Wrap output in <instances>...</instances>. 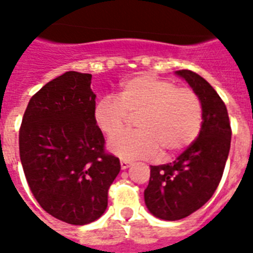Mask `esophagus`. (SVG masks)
Returning <instances> with one entry per match:
<instances>
[{
  "instance_id": "obj_1",
  "label": "esophagus",
  "mask_w": 253,
  "mask_h": 253,
  "mask_svg": "<svg viewBox=\"0 0 253 253\" xmlns=\"http://www.w3.org/2000/svg\"><path fill=\"white\" fill-rule=\"evenodd\" d=\"M130 166L131 162H128V160H121V168L122 169H127Z\"/></svg>"
}]
</instances>
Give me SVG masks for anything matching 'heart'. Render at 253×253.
<instances>
[{"label": "heart", "instance_id": "1", "mask_svg": "<svg viewBox=\"0 0 253 253\" xmlns=\"http://www.w3.org/2000/svg\"><path fill=\"white\" fill-rule=\"evenodd\" d=\"M134 114L136 130L109 142V150L126 160L155 158L160 150L164 156L185 150L200 135L204 109L190 87L142 73L123 81L118 97H103L93 110L94 123L106 136L119 132Z\"/></svg>", "mask_w": 253, "mask_h": 253}]
</instances>
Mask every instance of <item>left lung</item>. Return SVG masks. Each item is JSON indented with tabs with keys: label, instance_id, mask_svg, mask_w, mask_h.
Listing matches in <instances>:
<instances>
[{
	"label": "left lung",
	"instance_id": "1",
	"mask_svg": "<svg viewBox=\"0 0 253 253\" xmlns=\"http://www.w3.org/2000/svg\"><path fill=\"white\" fill-rule=\"evenodd\" d=\"M202 102L204 119L198 138L173 163L151 166L144 201L155 216L178 220L202 208L218 188L231 144L227 107L204 77L177 71Z\"/></svg>",
	"mask_w": 253,
	"mask_h": 253
}]
</instances>
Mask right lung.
<instances>
[{"label": "right lung", "mask_w": 253, "mask_h": 253, "mask_svg": "<svg viewBox=\"0 0 253 253\" xmlns=\"http://www.w3.org/2000/svg\"><path fill=\"white\" fill-rule=\"evenodd\" d=\"M91 75L75 71L31 97L19 128V156L30 190L49 215L83 226L107 208V192L121 170L105 152L94 123Z\"/></svg>", "instance_id": "add662e5"}]
</instances>
